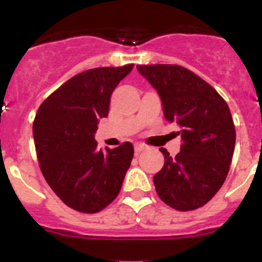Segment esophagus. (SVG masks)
<instances>
[{"mask_svg":"<svg viewBox=\"0 0 262 262\" xmlns=\"http://www.w3.org/2000/svg\"><path fill=\"white\" fill-rule=\"evenodd\" d=\"M145 149V147L143 144H135V155H139L140 152H143Z\"/></svg>","mask_w":262,"mask_h":262,"instance_id":"esophagus-1","label":"esophagus"}]
</instances>
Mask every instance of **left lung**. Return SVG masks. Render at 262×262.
<instances>
[{
  "label": "left lung",
  "instance_id": "obj_1",
  "mask_svg": "<svg viewBox=\"0 0 262 262\" xmlns=\"http://www.w3.org/2000/svg\"><path fill=\"white\" fill-rule=\"evenodd\" d=\"M156 89L164 117L180 126L182 145L176 157L160 151L165 163L154 177L157 195L178 211L209 202L224 184L235 149L232 115L216 90L189 69L172 64L138 66Z\"/></svg>",
  "mask_w": 262,
  "mask_h": 262
}]
</instances>
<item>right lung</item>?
<instances>
[{
	"instance_id": "right-lung-1",
	"label": "right lung",
	"mask_w": 262,
	"mask_h": 262,
	"mask_svg": "<svg viewBox=\"0 0 262 262\" xmlns=\"http://www.w3.org/2000/svg\"><path fill=\"white\" fill-rule=\"evenodd\" d=\"M134 66L105 67L78 73L41 103L32 124L40 170L51 189L71 209L94 214L119 194L134 147L97 148L94 134L108 115L111 94Z\"/></svg>"
}]
</instances>
